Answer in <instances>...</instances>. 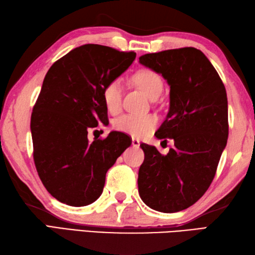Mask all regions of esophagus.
I'll list each match as a JSON object with an SVG mask.
<instances>
[{
  "instance_id": "esophagus-1",
  "label": "esophagus",
  "mask_w": 255,
  "mask_h": 255,
  "mask_svg": "<svg viewBox=\"0 0 255 255\" xmlns=\"http://www.w3.org/2000/svg\"><path fill=\"white\" fill-rule=\"evenodd\" d=\"M131 144H132L133 148H139L140 147V141H139L138 139H136V138H132Z\"/></svg>"
}]
</instances>
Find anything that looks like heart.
I'll return each mask as SVG.
<instances>
[{
	"label": "heart",
	"mask_w": 255,
	"mask_h": 255,
	"mask_svg": "<svg viewBox=\"0 0 255 255\" xmlns=\"http://www.w3.org/2000/svg\"><path fill=\"white\" fill-rule=\"evenodd\" d=\"M133 81L149 97L162 92L163 82L158 74L151 70H140L133 75ZM103 102L106 110L117 114L122 106V81L113 80L103 89ZM158 119L153 115H133L127 114L114 122V128L133 138H143L153 130Z\"/></svg>",
	"instance_id": "obj_1"
}]
</instances>
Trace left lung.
I'll use <instances>...</instances> for the list:
<instances>
[{
  "mask_svg": "<svg viewBox=\"0 0 255 255\" xmlns=\"http://www.w3.org/2000/svg\"><path fill=\"white\" fill-rule=\"evenodd\" d=\"M139 62L161 74L170 86L169 113L155 137L173 139L174 148L162 155L154 145L140 144L144 161L138 191L150 208L176 213L196 203L214 180L228 139L226 89L196 48L147 53Z\"/></svg>",
  "mask_w": 255,
  "mask_h": 255,
  "instance_id": "8db88e82",
  "label": "left lung"
}]
</instances>
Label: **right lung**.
<instances>
[{
	"instance_id": "right-lung-1",
	"label": "right lung",
	"mask_w": 255,
	"mask_h": 255,
	"mask_svg": "<svg viewBox=\"0 0 255 255\" xmlns=\"http://www.w3.org/2000/svg\"><path fill=\"white\" fill-rule=\"evenodd\" d=\"M134 59L133 51L88 44L48 70L32 108L30 131L38 175L59 202L74 207L94 203L103 193L107 171L131 144L119 131L90 142L88 129L107 125L103 89Z\"/></svg>"
}]
</instances>
